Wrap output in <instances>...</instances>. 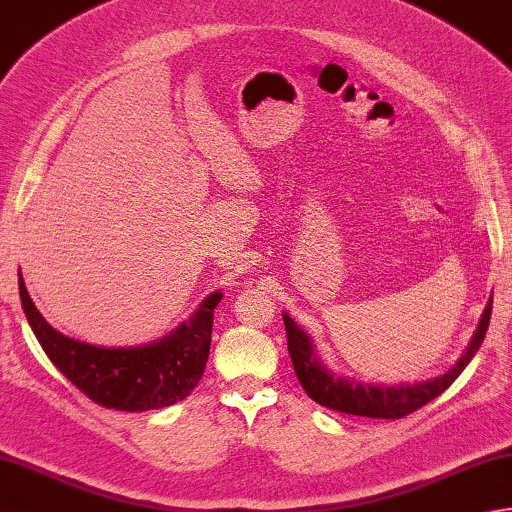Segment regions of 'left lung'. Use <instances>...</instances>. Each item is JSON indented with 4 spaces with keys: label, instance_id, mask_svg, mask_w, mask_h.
I'll use <instances>...</instances> for the list:
<instances>
[{
    "label": "left lung",
    "instance_id": "obj_1",
    "mask_svg": "<svg viewBox=\"0 0 512 512\" xmlns=\"http://www.w3.org/2000/svg\"><path fill=\"white\" fill-rule=\"evenodd\" d=\"M490 311H493V296L488 298L473 338L468 342L462 358L455 362L453 369L437 375V378L413 384H367L356 378H349V375L333 373L327 364L320 360L316 344L309 338V333L298 327V322L289 314H283V322L287 329V349L291 362H294L298 382L302 384V389L307 391L311 400L340 413L400 420V417L417 411L426 402L435 400L437 395L444 393L457 380V375H460L466 369V364L473 360L479 344L484 342L490 322Z\"/></svg>",
    "mask_w": 512,
    "mask_h": 512
}]
</instances>
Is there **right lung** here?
I'll list each match as a JSON object with an SVG mask.
<instances>
[{"label":"right lung","instance_id":"right-lung-1","mask_svg":"<svg viewBox=\"0 0 512 512\" xmlns=\"http://www.w3.org/2000/svg\"><path fill=\"white\" fill-rule=\"evenodd\" d=\"M19 298L28 325L52 364L92 402L134 413L163 409L192 393L210 356L214 309L223 294L212 291L190 320L168 336L137 347H97L52 329L30 300L22 274Z\"/></svg>","mask_w":512,"mask_h":512}]
</instances>
